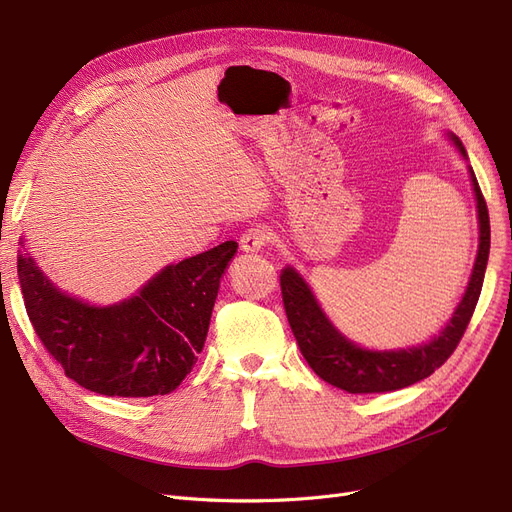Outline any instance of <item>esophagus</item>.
I'll list each match as a JSON object with an SVG mask.
<instances>
[{
  "label": "esophagus",
  "mask_w": 512,
  "mask_h": 512,
  "mask_svg": "<svg viewBox=\"0 0 512 512\" xmlns=\"http://www.w3.org/2000/svg\"><path fill=\"white\" fill-rule=\"evenodd\" d=\"M270 242V232L266 227H251L240 236V249L244 253H259Z\"/></svg>",
  "instance_id": "1"
}]
</instances>
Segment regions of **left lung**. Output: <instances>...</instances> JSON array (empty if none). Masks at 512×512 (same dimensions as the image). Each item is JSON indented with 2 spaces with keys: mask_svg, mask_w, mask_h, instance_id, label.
<instances>
[{
  "mask_svg": "<svg viewBox=\"0 0 512 512\" xmlns=\"http://www.w3.org/2000/svg\"><path fill=\"white\" fill-rule=\"evenodd\" d=\"M447 139L458 149L462 160L468 162V154L462 141L453 132H447ZM466 166L472 192H475L477 200L479 249L466 291L458 301L456 310H453L445 327L437 335L430 337L428 342L390 350H373L352 342L350 337H346L331 323V318L325 314L323 306L318 304L308 280L293 266L282 268L280 291L291 331L297 339L301 354H304L308 365L320 380L352 394L401 390L415 382L426 380L456 350L479 301L489 257L487 204L479 189L475 170H472L470 164Z\"/></svg>",
  "mask_w": 512,
  "mask_h": 512,
  "instance_id": "obj_1",
  "label": "left lung"
}]
</instances>
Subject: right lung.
Returning a JSON list of instances; mask_svg holds the SVG:
<instances>
[{"instance_id":"1","label":"right lung","mask_w":512,"mask_h":512,"mask_svg":"<svg viewBox=\"0 0 512 512\" xmlns=\"http://www.w3.org/2000/svg\"><path fill=\"white\" fill-rule=\"evenodd\" d=\"M18 282L35 333L65 375L103 396L173 392L204 348L219 280L238 244L187 257L151 276L130 297L97 306L61 291L25 249Z\"/></svg>"}]
</instances>
